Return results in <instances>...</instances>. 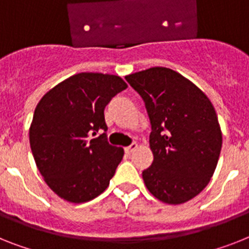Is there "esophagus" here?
I'll return each mask as SVG.
<instances>
[{"mask_svg":"<svg viewBox=\"0 0 249 249\" xmlns=\"http://www.w3.org/2000/svg\"><path fill=\"white\" fill-rule=\"evenodd\" d=\"M137 148H138V144H137V143L130 144L129 147H125V153L129 154V156H130V154L133 153V152H134L135 149H137Z\"/></svg>","mask_w":249,"mask_h":249,"instance_id":"1","label":"esophagus"}]
</instances>
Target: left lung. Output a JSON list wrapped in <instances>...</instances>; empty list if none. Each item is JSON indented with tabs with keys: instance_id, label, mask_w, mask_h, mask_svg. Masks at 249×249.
Listing matches in <instances>:
<instances>
[{
	"instance_id": "1",
	"label": "left lung",
	"mask_w": 249,
	"mask_h": 249,
	"mask_svg": "<svg viewBox=\"0 0 249 249\" xmlns=\"http://www.w3.org/2000/svg\"><path fill=\"white\" fill-rule=\"evenodd\" d=\"M145 102L152 166L144 183L160 201L179 205L205 189L220 156V125L208 96L176 71L153 67L125 76Z\"/></svg>"
}]
</instances>
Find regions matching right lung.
I'll list each match as a JSON object with an SVG mask.
<instances>
[{
	"mask_svg": "<svg viewBox=\"0 0 249 249\" xmlns=\"http://www.w3.org/2000/svg\"><path fill=\"white\" fill-rule=\"evenodd\" d=\"M128 85L83 72L58 83L35 107L29 139L37 170L59 197L81 204L107 189L124 149L107 143L106 105Z\"/></svg>",
	"mask_w": 249,
	"mask_h": 249,
	"instance_id": "add662e5",
	"label": "right lung"
}]
</instances>
